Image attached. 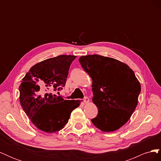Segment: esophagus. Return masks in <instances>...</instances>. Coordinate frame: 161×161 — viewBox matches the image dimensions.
<instances>
[{"label":"esophagus","mask_w":161,"mask_h":161,"mask_svg":"<svg viewBox=\"0 0 161 161\" xmlns=\"http://www.w3.org/2000/svg\"><path fill=\"white\" fill-rule=\"evenodd\" d=\"M83 101H84L85 103H89V99L88 98V97H85L84 99H83Z\"/></svg>","instance_id":"1"}]
</instances>
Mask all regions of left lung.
Segmentation results:
<instances>
[{
	"label": "left lung",
	"instance_id": "1",
	"mask_svg": "<svg viewBox=\"0 0 161 161\" xmlns=\"http://www.w3.org/2000/svg\"><path fill=\"white\" fill-rule=\"evenodd\" d=\"M79 60L92 80V100L98 108L92 124L105 132L119 130L138 105L141 85L134 71L122 62L97 54Z\"/></svg>",
	"mask_w": 161,
	"mask_h": 161
}]
</instances>
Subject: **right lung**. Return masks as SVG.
Wrapping results in <instances>:
<instances>
[{"label":"right lung","instance_id":"obj_1","mask_svg":"<svg viewBox=\"0 0 161 161\" xmlns=\"http://www.w3.org/2000/svg\"><path fill=\"white\" fill-rule=\"evenodd\" d=\"M76 58L60 55L48 58L33 66L22 79L19 87L20 103L37 129L50 134L60 131L72 110L80 105V100H64L52 93L65 86L70 66Z\"/></svg>","mask_w":161,"mask_h":161}]
</instances>
